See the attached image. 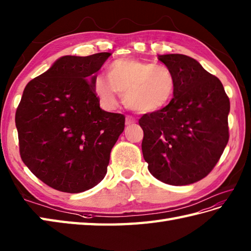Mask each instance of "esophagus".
<instances>
[{"instance_id": "obj_1", "label": "esophagus", "mask_w": 251, "mask_h": 251, "mask_svg": "<svg viewBox=\"0 0 251 251\" xmlns=\"http://www.w3.org/2000/svg\"><path fill=\"white\" fill-rule=\"evenodd\" d=\"M134 122H135V119L133 118L132 116H126V125L129 126V125L134 124Z\"/></svg>"}]
</instances>
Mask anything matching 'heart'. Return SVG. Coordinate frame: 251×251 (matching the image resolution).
I'll return each instance as SVG.
<instances>
[{
  "instance_id": "b5f03b06",
  "label": "heart",
  "mask_w": 251,
  "mask_h": 251,
  "mask_svg": "<svg viewBox=\"0 0 251 251\" xmlns=\"http://www.w3.org/2000/svg\"><path fill=\"white\" fill-rule=\"evenodd\" d=\"M176 75L165 65L120 58L108 66V75H97L93 89L106 109L117 106V95L137 112H154L167 106L175 95Z\"/></svg>"
}]
</instances>
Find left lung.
Instances as JSON below:
<instances>
[{
    "label": "left lung",
    "instance_id": "1",
    "mask_svg": "<svg viewBox=\"0 0 251 251\" xmlns=\"http://www.w3.org/2000/svg\"><path fill=\"white\" fill-rule=\"evenodd\" d=\"M176 75V88L166 107L143 115L142 151L148 170L170 185H187L207 176L226 148L229 100L217 76L192 57L159 55Z\"/></svg>",
    "mask_w": 251,
    "mask_h": 251
}]
</instances>
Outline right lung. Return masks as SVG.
I'll use <instances>...</instances> for the list:
<instances>
[{
	"label": "right lung",
	"instance_id": "obj_1",
	"mask_svg": "<svg viewBox=\"0 0 251 251\" xmlns=\"http://www.w3.org/2000/svg\"><path fill=\"white\" fill-rule=\"evenodd\" d=\"M110 55L63 56L24 90L15 116L20 157L54 190L81 193L106 176L126 122L100 108L93 89L95 73Z\"/></svg>",
	"mask_w": 251,
	"mask_h": 251
}]
</instances>
